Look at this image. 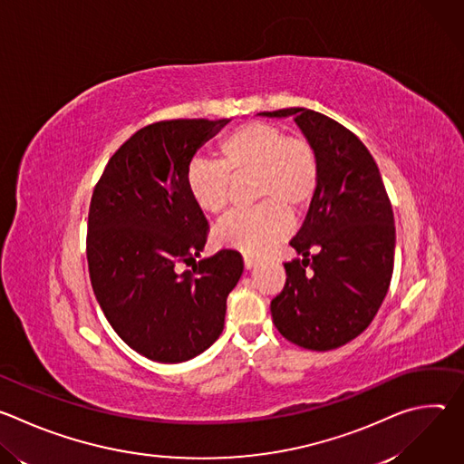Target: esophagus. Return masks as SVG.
I'll use <instances>...</instances> for the list:
<instances>
[{
	"label": "esophagus",
	"mask_w": 464,
	"mask_h": 464,
	"mask_svg": "<svg viewBox=\"0 0 464 464\" xmlns=\"http://www.w3.org/2000/svg\"><path fill=\"white\" fill-rule=\"evenodd\" d=\"M255 266H256V260H255V258L244 256V268H246V270H251V268H255Z\"/></svg>",
	"instance_id": "1"
}]
</instances>
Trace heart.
<instances>
[{
  "label": "heart",
  "instance_id": "1",
  "mask_svg": "<svg viewBox=\"0 0 464 464\" xmlns=\"http://www.w3.org/2000/svg\"><path fill=\"white\" fill-rule=\"evenodd\" d=\"M220 163L196 160L187 169V188L196 208L217 215L229 202L231 179L255 178L253 198L264 202L249 211L227 215L215 240L246 256L272 251L288 233L292 215L304 211L319 185V160L310 141L288 138L277 126L247 122L224 138Z\"/></svg>",
  "mask_w": 464,
  "mask_h": 464
}]
</instances>
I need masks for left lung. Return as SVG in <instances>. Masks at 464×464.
<instances>
[{
	"instance_id": "1",
	"label": "left lung",
	"mask_w": 464,
	"mask_h": 464,
	"mask_svg": "<svg viewBox=\"0 0 464 464\" xmlns=\"http://www.w3.org/2000/svg\"><path fill=\"white\" fill-rule=\"evenodd\" d=\"M292 117L319 160V185L285 262L286 285L272 319L292 343L338 349L371 324L391 283L394 218L380 170L351 130L306 108L260 111Z\"/></svg>"
}]
</instances>
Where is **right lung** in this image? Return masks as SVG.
Segmentation results:
<instances>
[{
    "instance_id": "right-lung-1",
    "label": "right lung",
    "mask_w": 464,
    "mask_h": 464,
    "mask_svg": "<svg viewBox=\"0 0 464 464\" xmlns=\"http://www.w3.org/2000/svg\"><path fill=\"white\" fill-rule=\"evenodd\" d=\"M227 119H174L138 130L108 161L90 204L88 268L117 336L160 363L187 362L224 330L226 301L244 262L233 249L178 275L200 256L208 220L187 188V169Z\"/></svg>"
}]
</instances>
